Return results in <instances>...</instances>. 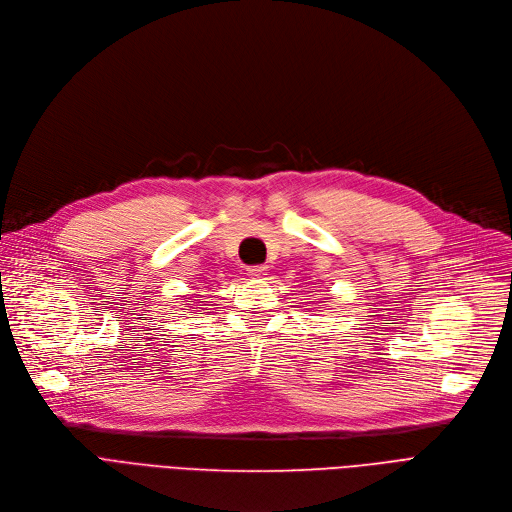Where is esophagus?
Segmentation results:
<instances>
[{"instance_id":"34e87169","label":"esophagus","mask_w":512,"mask_h":512,"mask_svg":"<svg viewBox=\"0 0 512 512\" xmlns=\"http://www.w3.org/2000/svg\"><path fill=\"white\" fill-rule=\"evenodd\" d=\"M264 273H266V266H264V264L250 266V269H248V275H250L252 279H260V277H264Z\"/></svg>"}]
</instances>
